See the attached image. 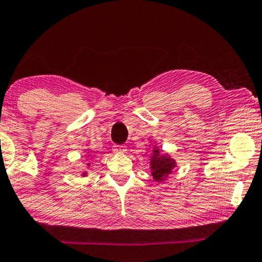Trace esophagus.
<instances>
[{
	"mask_svg": "<svg viewBox=\"0 0 262 262\" xmlns=\"http://www.w3.org/2000/svg\"><path fill=\"white\" fill-rule=\"evenodd\" d=\"M113 151L116 154H123L127 151V147L123 144H115V146H113Z\"/></svg>",
	"mask_w": 262,
	"mask_h": 262,
	"instance_id": "obj_1",
	"label": "esophagus"
}]
</instances>
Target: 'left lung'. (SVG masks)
Masks as SVG:
<instances>
[{"mask_svg": "<svg viewBox=\"0 0 262 262\" xmlns=\"http://www.w3.org/2000/svg\"><path fill=\"white\" fill-rule=\"evenodd\" d=\"M150 170L155 181H163L171 173L177 162L169 155L161 154L159 148H154L153 155L150 156Z\"/></svg>", "mask_w": 262, "mask_h": 262, "instance_id": "1", "label": "left lung"}]
</instances>
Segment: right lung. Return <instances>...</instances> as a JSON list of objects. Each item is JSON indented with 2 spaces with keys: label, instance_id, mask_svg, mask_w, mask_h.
<instances>
[{
  "label": "right lung",
  "instance_id": "obj_1",
  "mask_svg": "<svg viewBox=\"0 0 262 262\" xmlns=\"http://www.w3.org/2000/svg\"><path fill=\"white\" fill-rule=\"evenodd\" d=\"M88 166H89V163H88ZM84 174H85V173H84ZM84 174H83V175H84Z\"/></svg>",
  "mask_w": 262,
  "mask_h": 262
}]
</instances>
